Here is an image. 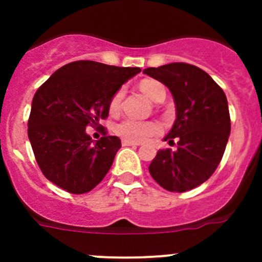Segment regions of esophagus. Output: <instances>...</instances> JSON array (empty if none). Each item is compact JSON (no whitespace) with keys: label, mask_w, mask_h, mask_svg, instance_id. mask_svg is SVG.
Listing matches in <instances>:
<instances>
[{"label":"esophagus","mask_w":262,"mask_h":262,"mask_svg":"<svg viewBox=\"0 0 262 262\" xmlns=\"http://www.w3.org/2000/svg\"><path fill=\"white\" fill-rule=\"evenodd\" d=\"M122 145H123V147H138V145L140 144L135 142H129V140H122Z\"/></svg>","instance_id":"esophagus-1"}]
</instances>
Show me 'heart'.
I'll return each instance as SVG.
<instances>
[{
    "mask_svg": "<svg viewBox=\"0 0 262 262\" xmlns=\"http://www.w3.org/2000/svg\"><path fill=\"white\" fill-rule=\"evenodd\" d=\"M140 90L148 99H151L152 102H159L165 98V88L163 84H160L159 81L155 80H144L140 82ZM123 98V92L118 90L115 92L114 96L111 97L108 108L111 114H117L120 110V103ZM115 133L118 136L123 140H129V142L142 143L145 142L147 139L157 135L160 133V126L156 122L151 120H136L133 118H126L120 120L119 123L115 126Z\"/></svg>",
    "mask_w": 262,
    "mask_h": 262,
    "instance_id": "obj_1",
    "label": "heart"
}]
</instances>
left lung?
<instances>
[{
  "instance_id": "1",
  "label": "left lung",
  "mask_w": 262,
  "mask_h": 262,
  "mask_svg": "<svg viewBox=\"0 0 262 262\" xmlns=\"http://www.w3.org/2000/svg\"><path fill=\"white\" fill-rule=\"evenodd\" d=\"M143 73L163 82L176 103V120L164 140L177 149H160L149 165L152 178L165 190L184 193L207 181L215 172L231 133L223 89L205 71L172 62Z\"/></svg>"
}]
</instances>
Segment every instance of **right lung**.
Returning <instances> with one entry per match:
<instances>
[{
    "label": "right lung",
    "instance_id": "1",
    "mask_svg": "<svg viewBox=\"0 0 262 262\" xmlns=\"http://www.w3.org/2000/svg\"><path fill=\"white\" fill-rule=\"evenodd\" d=\"M140 71L80 60L57 69L36 90L27 134L47 180L72 194L88 193L102 181L120 139L103 134L94 142L86 127L107 118L111 97Z\"/></svg>",
    "mask_w": 262,
    "mask_h": 262
}]
</instances>
